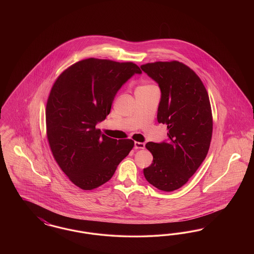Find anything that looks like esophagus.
Segmentation results:
<instances>
[{
	"instance_id": "1",
	"label": "esophagus",
	"mask_w": 254,
	"mask_h": 254,
	"mask_svg": "<svg viewBox=\"0 0 254 254\" xmlns=\"http://www.w3.org/2000/svg\"><path fill=\"white\" fill-rule=\"evenodd\" d=\"M134 148L135 149H143V148H145V144L141 143V142H135L134 143Z\"/></svg>"
}]
</instances>
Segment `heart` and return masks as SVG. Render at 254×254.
I'll return each instance as SVG.
<instances>
[{
  "instance_id": "heart-1",
  "label": "heart",
  "mask_w": 254,
  "mask_h": 254,
  "mask_svg": "<svg viewBox=\"0 0 254 254\" xmlns=\"http://www.w3.org/2000/svg\"><path fill=\"white\" fill-rule=\"evenodd\" d=\"M146 86H149L148 85H140L138 88H144V87H146Z\"/></svg>"
}]
</instances>
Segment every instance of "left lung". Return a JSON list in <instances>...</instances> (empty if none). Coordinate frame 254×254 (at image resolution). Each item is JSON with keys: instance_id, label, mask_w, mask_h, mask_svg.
<instances>
[{"instance_id": "1", "label": "left lung", "mask_w": 254, "mask_h": 254, "mask_svg": "<svg viewBox=\"0 0 254 254\" xmlns=\"http://www.w3.org/2000/svg\"><path fill=\"white\" fill-rule=\"evenodd\" d=\"M141 68L157 83L161 101L157 120L168 126V143L148 142L153 156L144 169L146 181L163 191L183 187L206 157L212 136V113L199 76L178 61L155 62Z\"/></svg>"}]
</instances>
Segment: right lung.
<instances>
[{"label":"right lung","instance_id":"obj_1","mask_svg":"<svg viewBox=\"0 0 254 254\" xmlns=\"http://www.w3.org/2000/svg\"><path fill=\"white\" fill-rule=\"evenodd\" d=\"M135 73L142 70L131 62L89 58L67 67L52 85L46 109L49 146L61 169L84 190L110 180L134 146L131 139L109 138L95 127Z\"/></svg>","mask_w":254,"mask_h":254}]
</instances>
